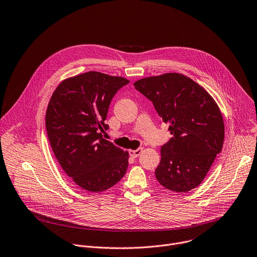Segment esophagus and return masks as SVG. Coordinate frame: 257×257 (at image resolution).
I'll use <instances>...</instances> for the list:
<instances>
[{
  "label": "esophagus",
  "instance_id": "34e87169",
  "mask_svg": "<svg viewBox=\"0 0 257 257\" xmlns=\"http://www.w3.org/2000/svg\"><path fill=\"white\" fill-rule=\"evenodd\" d=\"M141 152H142V148H138V149H136V150H129V154H130V156H132V157H137V156H139L140 154H141Z\"/></svg>",
  "mask_w": 257,
  "mask_h": 257
}]
</instances>
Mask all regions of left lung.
Listing matches in <instances>:
<instances>
[{
  "instance_id": "left-lung-1",
  "label": "left lung",
  "mask_w": 257,
  "mask_h": 257,
  "mask_svg": "<svg viewBox=\"0 0 257 257\" xmlns=\"http://www.w3.org/2000/svg\"><path fill=\"white\" fill-rule=\"evenodd\" d=\"M134 87L152 102L173 135L161 146L156 180L177 193L197 188L223 147L224 121L218 105L200 84L181 73L141 78Z\"/></svg>"
}]
</instances>
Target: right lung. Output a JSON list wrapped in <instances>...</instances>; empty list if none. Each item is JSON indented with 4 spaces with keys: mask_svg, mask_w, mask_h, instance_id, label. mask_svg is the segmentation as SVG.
Instances as JSON below:
<instances>
[{
    "mask_svg": "<svg viewBox=\"0 0 257 257\" xmlns=\"http://www.w3.org/2000/svg\"><path fill=\"white\" fill-rule=\"evenodd\" d=\"M130 81L98 71L69 77L54 91L45 126L53 153L63 172L82 190L99 193L126 174L129 154L102 138L109 106Z\"/></svg>",
    "mask_w": 257,
    "mask_h": 257,
    "instance_id": "right-lung-1",
    "label": "right lung"
}]
</instances>
